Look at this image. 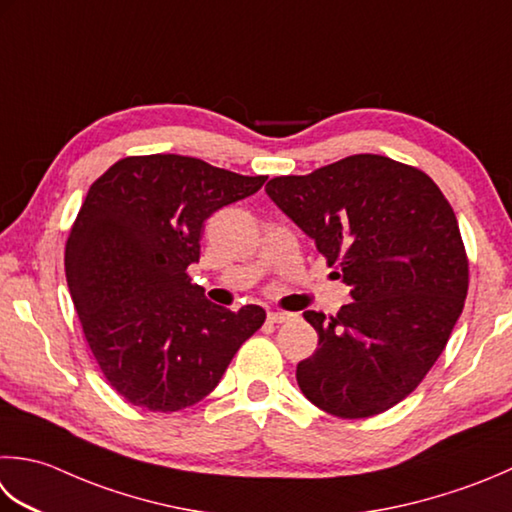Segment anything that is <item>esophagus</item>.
<instances>
[{"instance_id":"obj_1","label":"esophagus","mask_w":512,"mask_h":512,"mask_svg":"<svg viewBox=\"0 0 512 512\" xmlns=\"http://www.w3.org/2000/svg\"><path fill=\"white\" fill-rule=\"evenodd\" d=\"M297 315L293 313H282V310H268V322L270 324H284V322H293Z\"/></svg>"}]
</instances>
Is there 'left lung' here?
<instances>
[{
	"label": "left lung",
	"instance_id": "left-lung-1",
	"mask_svg": "<svg viewBox=\"0 0 512 512\" xmlns=\"http://www.w3.org/2000/svg\"><path fill=\"white\" fill-rule=\"evenodd\" d=\"M266 193L342 268L353 297L337 315L304 313L319 344L297 364L299 388L344 419L393 408L442 355L468 293L448 199L419 168L368 153L275 177Z\"/></svg>",
	"mask_w": 512,
	"mask_h": 512
}]
</instances>
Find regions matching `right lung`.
Instances as JSON below:
<instances>
[{
    "label": "right lung",
    "instance_id": "right-lung-1",
    "mask_svg": "<svg viewBox=\"0 0 512 512\" xmlns=\"http://www.w3.org/2000/svg\"><path fill=\"white\" fill-rule=\"evenodd\" d=\"M184 155L124 157L88 188L66 242L84 337L126 402L175 413L213 393L266 310L237 313L190 284L204 222L264 186Z\"/></svg>",
    "mask_w": 512,
    "mask_h": 512
}]
</instances>
